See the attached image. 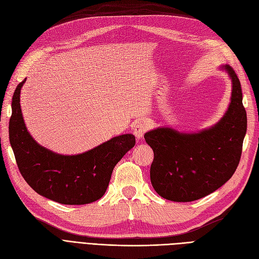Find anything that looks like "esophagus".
Returning a JSON list of instances; mask_svg holds the SVG:
<instances>
[{"label":"esophagus","mask_w":259,"mask_h":259,"mask_svg":"<svg viewBox=\"0 0 259 259\" xmlns=\"http://www.w3.org/2000/svg\"><path fill=\"white\" fill-rule=\"evenodd\" d=\"M148 131V125L146 123H137L134 127H133V133L136 136L137 139H142L145 133Z\"/></svg>","instance_id":"obj_1"}]
</instances>
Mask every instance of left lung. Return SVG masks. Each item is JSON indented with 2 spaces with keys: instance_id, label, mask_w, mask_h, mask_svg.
Masks as SVG:
<instances>
[{
  "instance_id": "8db88e82",
  "label": "left lung",
  "mask_w": 259,
  "mask_h": 259,
  "mask_svg": "<svg viewBox=\"0 0 259 259\" xmlns=\"http://www.w3.org/2000/svg\"><path fill=\"white\" fill-rule=\"evenodd\" d=\"M221 68L232 82L231 103L221 121L193 134L170 127H158L145 134L154 153L151 184L164 199L199 200L228 182L239 165L246 134V111L239 77L230 66Z\"/></svg>"
}]
</instances>
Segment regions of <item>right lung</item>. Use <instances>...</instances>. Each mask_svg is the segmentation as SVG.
Returning a JSON list of instances; mask_svg holds the SVG:
<instances>
[{
  "mask_svg": "<svg viewBox=\"0 0 259 259\" xmlns=\"http://www.w3.org/2000/svg\"><path fill=\"white\" fill-rule=\"evenodd\" d=\"M15 90L10 120V142L20 174L43 197L67 205H83L105 194L112 170L135 146V136L111 138L92 150L76 155L55 153L38 145L28 132L20 108V90Z\"/></svg>",
  "mask_w": 259,
  "mask_h": 259,
  "instance_id": "add662e5",
  "label": "right lung"
}]
</instances>
